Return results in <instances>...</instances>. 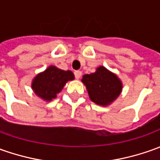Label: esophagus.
<instances>
[{
	"label": "esophagus",
	"mask_w": 160,
	"mask_h": 160,
	"mask_svg": "<svg viewBox=\"0 0 160 160\" xmlns=\"http://www.w3.org/2000/svg\"><path fill=\"white\" fill-rule=\"evenodd\" d=\"M82 74V72L80 71H75L74 72V75H75V78L76 79H80V76Z\"/></svg>",
	"instance_id": "34e87169"
}]
</instances>
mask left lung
Instances as JSON below:
<instances>
[{"label": "left lung", "instance_id": "obj_1", "mask_svg": "<svg viewBox=\"0 0 160 160\" xmlns=\"http://www.w3.org/2000/svg\"><path fill=\"white\" fill-rule=\"evenodd\" d=\"M90 100L97 105L106 107L114 102L122 90V82L118 76L102 66L94 72L82 76Z\"/></svg>", "mask_w": 160, "mask_h": 160}]
</instances>
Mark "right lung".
Masks as SVG:
<instances>
[{"mask_svg":"<svg viewBox=\"0 0 160 160\" xmlns=\"http://www.w3.org/2000/svg\"><path fill=\"white\" fill-rule=\"evenodd\" d=\"M72 80H74V74L72 71H64L57 66H50L35 76L31 88L38 97L45 102H52L61 92L65 85Z\"/></svg>","mask_w":160,"mask_h":160,"instance_id":"obj_1","label":"right lung"}]
</instances>
